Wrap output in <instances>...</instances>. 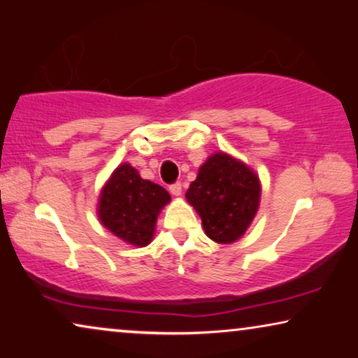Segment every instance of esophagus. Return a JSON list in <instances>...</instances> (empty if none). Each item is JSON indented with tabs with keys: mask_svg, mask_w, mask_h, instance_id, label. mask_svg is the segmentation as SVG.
<instances>
[{
	"mask_svg": "<svg viewBox=\"0 0 358 358\" xmlns=\"http://www.w3.org/2000/svg\"><path fill=\"white\" fill-rule=\"evenodd\" d=\"M169 192L173 194V195H176V197H179L180 194H182V185H180L179 182H176V184H173L169 187Z\"/></svg>",
	"mask_w": 358,
	"mask_h": 358,
	"instance_id": "obj_1",
	"label": "esophagus"
}]
</instances>
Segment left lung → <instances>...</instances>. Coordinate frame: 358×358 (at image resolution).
Listing matches in <instances>:
<instances>
[{
    "instance_id": "obj_1",
    "label": "left lung",
    "mask_w": 358,
    "mask_h": 358,
    "mask_svg": "<svg viewBox=\"0 0 358 358\" xmlns=\"http://www.w3.org/2000/svg\"><path fill=\"white\" fill-rule=\"evenodd\" d=\"M261 179L246 163L217 151L199 168L185 199L202 220L205 234L218 244L236 243L261 205Z\"/></svg>"
}]
</instances>
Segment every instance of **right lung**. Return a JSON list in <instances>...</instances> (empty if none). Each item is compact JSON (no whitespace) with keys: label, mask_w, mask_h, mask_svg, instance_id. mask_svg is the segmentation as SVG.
<instances>
[{"label":"right lung","mask_w":358,"mask_h":358,"mask_svg":"<svg viewBox=\"0 0 358 358\" xmlns=\"http://www.w3.org/2000/svg\"><path fill=\"white\" fill-rule=\"evenodd\" d=\"M169 202L168 190L141 178L134 166L122 163L102 185L97 217L114 236L145 248L153 241L156 220Z\"/></svg>","instance_id":"1"}]
</instances>
